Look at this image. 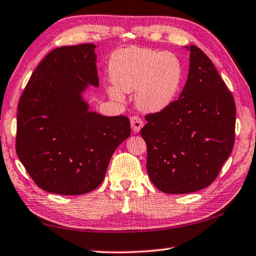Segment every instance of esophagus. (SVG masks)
I'll use <instances>...</instances> for the list:
<instances>
[{
    "instance_id": "esophagus-1",
    "label": "esophagus",
    "mask_w": 256,
    "mask_h": 256,
    "mask_svg": "<svg viewBox=\"0 0 256 256\" xmlns=\"http://www.w3.org/2000/svg\"><path fill=\"white\" fill-rule=\"evenodd\" d=\"M131 126L133 132H140V130L144 126V122H142V120L138 118V116H132L131 118Z\"/></svg>"
}]
</instances>
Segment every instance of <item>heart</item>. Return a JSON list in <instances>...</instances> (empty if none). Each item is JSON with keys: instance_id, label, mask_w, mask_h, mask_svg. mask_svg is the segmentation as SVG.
Masks as SVG:
<instances>
[{"instance_id": "b5f03b06", "label": "heart", "mask_w": 256, "mask_h": 256, "mask_svg": "<svg viewBox=\"0 0 256 256\" xmlns=\"http://www.w3.org/2000/svg\"><path fill=\"white\" fill-rule=\"evenodd\" d=\"M110 76L115 84L108 89L112 98L122 100L123 92H136L138 110L154 114L175 102L183 68L180 60L168 52L126 47L112 56Z\"/></svg>"}]
</instances>
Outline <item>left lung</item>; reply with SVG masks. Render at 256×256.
<instances>
[{
  "instance_id": "obj_1",
  "label": "left lung",
  "mask_w": 256,
  "mask_h": 256,
  "mask_svg": "<svg viewBox=\"0 0 256 256\" xmlns=\"http://www.w3.org/2000/svg\"><path fill=\"white\" fill-rule=\"evenodd\" d=\"M190 50L188 76L180 98L166 110L146 116V170L158 190L186 194L214 182L232 154L236 106L210 58Z\"/></svg>"
}]
</instances>
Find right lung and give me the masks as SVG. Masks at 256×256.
<instances>
[{
    "label": "right lung",
    "instance_id": "add662e5",
    "mask_svg": "<svg viewBox=\"0 0 256 256\" xmlns=\"http://www.w3.org/2000/svg\"><path fill=\"white\" fill-rule=\"evenodd\" d=\"M96 45L55 48L40 63L21 94L16 149L42 190L80 196L105 178L112 154L131 136L126 116L89 110L84 92L99 86Z\"/></svg>",
    "mask_w": 256,
    "mask_h": 256
}]
</instances>
